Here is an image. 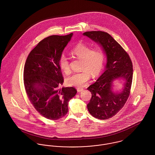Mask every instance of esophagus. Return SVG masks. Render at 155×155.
Masks as SVG:
<instances>
[{
	"label": "esophagus",
	"mask_w": 155,
	"mask_h": 155,
	"mask_svg": "<svg viewBox=\"0 0 155 155\" xmlns=\"http://www.w3.org/2000/svg\"><path fill=\"white\" fill-rule=\"evenodd\" d=\"M77 91H78V92H82V91H84V88H77Z\"/></svg>",
	"instance_id": "obj_1"
}]
</instances>
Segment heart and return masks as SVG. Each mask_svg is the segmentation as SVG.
I'll list each match as a JSON object with an SVG mask.
<instances>
[{
    "mask_svg": "<svg viewBox=\"0 0 155 155\" xmlns=\"http://www.w3.org/2000/svg\"><path fill=\"white\" fill-rule=\"evenodd\" d=\"M72 55L82 60L80 73L73 74L67 79L68 85L82 87L91 78L96 77L101 71L106 60L104 50L101 47L93 49L91 45L83 43L76 45L71 51ZM60 68L66 74L70 73L68 59L64 54L61 55L58 60Z\"/></svg>",
    "mask_w": 155,
    "mask_h": 155,
    "instance_id": "obj_1",
    "label": "heart"
}]
</instances>
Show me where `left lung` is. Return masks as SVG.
<instances>
[{
  "label": "left lung",
  "instance_id": "left-lung-1",
  "mask_svg": "<svg viewBox=\"0 0 155 155\" xmlns=\"http://www.w3.org/2000/svg\"><path fill=\"white\" fill-rule=\"evenodd\" d=\"M83 35L100 45L106 54V71L87 88L92 94L87 107L94 117L107 119L119 111L129 97L133 81V63L128 54L109 33L91 31ZM119 78L124 79V87L121 92L114 93L112 84Z\"/></svg>",
  "mask_w": 155,
  "mask_h": 155
}]
</instances>
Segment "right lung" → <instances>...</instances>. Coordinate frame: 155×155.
<instances>
[{
    "instance_id": "1",
    "label": "right lung",
    "mask_w": 155,
    "mask_h": 155,
    "mask_svg": "<svg viewBox=\"0 0 155 155\" xmlns=\"http://www.w3.org/2000/svg\"><path fill=\"white\" fill-rule=\"evenodd\" d=\"M73 33L52 35L42 40L31 50L24 68V84L28 98L35 109L44 117L57 120L68 112L69 101L76 89L63 87L64 78L59 58Z\"/></svg>"
}]
</instances>
